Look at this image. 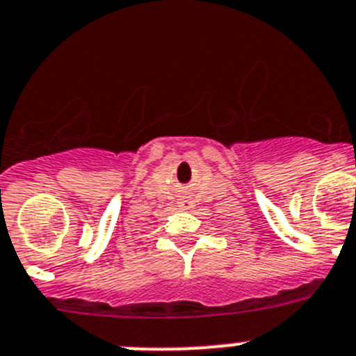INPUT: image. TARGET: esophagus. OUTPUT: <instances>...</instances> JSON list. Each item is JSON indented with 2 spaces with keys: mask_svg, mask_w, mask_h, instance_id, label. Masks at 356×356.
<instances>
[{
  "mask_svg": "<svg viewBox=\"0 0 356 356\" xmlns=\"http://www.w3.org/2000/svg\"><path fill=\"white\" fill-rule=\"evenodd\" d=\"M181 208H182V209H190V208H191V202H190V200H188V199L182 200V202H181Z\"/></svg>",
  "mask_w": 356,
  "mask_h": 356,
  "instance_id": "obj_1",
  "label": "esophagus"
}]
</instances>
